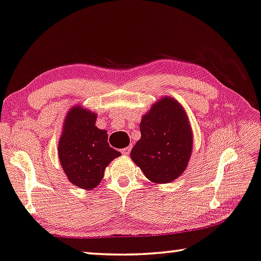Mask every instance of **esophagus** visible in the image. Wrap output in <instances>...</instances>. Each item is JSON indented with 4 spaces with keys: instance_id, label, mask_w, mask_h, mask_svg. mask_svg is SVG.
Here are the masks:
<instances>
[{
    "instance_id": "esophagus-1",
    "label": "esophagus",
    "mask_w": 261,
    "mask_h": 261,
    "mask_svg": "<svg viewBox=\"0 0 261 261\" xmlns=\"http://www.w3.org/2000/svg\"><path fill=\"white\" fill-rule=\"evenodd\" d=\"M132 147L131 146H127V147H124V149L122 150V153L123 154H129L130 151H131Z\"/></svg>"
}]
</instances>
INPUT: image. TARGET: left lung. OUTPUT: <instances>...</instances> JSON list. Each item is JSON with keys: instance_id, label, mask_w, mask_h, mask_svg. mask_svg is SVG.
I'll list each match as a JSON object with an SVG mask.
<instances>
[{"instance_id": "8db88e82", "label": "left lung", "mask_w": 261, "mask_h": 261, "mask_svg": "<svg viewBox=\"0 0 261 261\" xmlns=\"http://www.w3.org/2000/svg\"><path fill=\"white\" fill-rule=\"evenodd\" d=\"M142 137L131 159L147 179L165 184L181 176L192 153L193 132L186 111L177 99L163 96L142 117Z\"/></svg>"}]
</instances>
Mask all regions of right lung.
Masks as SVG:
<instances>
[{
    "mask_svg": "<svg viewBox=\"0 0 261 261\" xmlns=\"http://www.w3.org/2000/svg\"><path fill=\"white\" fill-rule=\"evenodd\" d=\"M96 112L81 106L70 108L58 141V158L69 181L92 190L103 179L107 166L120 155L109 145L108 134L96 126Z\"/></svg>",
    "mask_w": 261,
    "mask_h": 261,
    "instance_id": "obj_1",
    "label": "right lung"
}]
</instances>
